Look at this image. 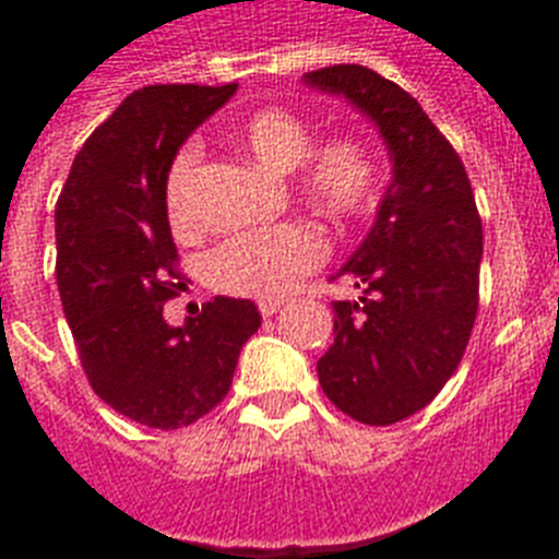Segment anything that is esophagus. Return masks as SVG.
Segmentation results:
<instances>
[{
    "label": "esophagus",
    "instance_id": "esophagus-1",
    "mask_svg": "<svg viewBox=\"0 0 559 559\" xmlns=\"http://www.w3.org/2000/svg\"><path fill=\"white\" fill-rule=\"evenodd\" d=\"M258 307H261L263 319H270V316H275L281 310V301H275V298H263V301H258Z\"/></svg>",
    "mask_w": 559,
    "mask_h": 559
}]
</instances>
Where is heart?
I'll list each match as a JSON object with an SVG mask.
<instances>
[{
    "label": "heart",
    "instance_id": "1",
    "mask_svg": "<svg viewBox=\"0 0 559 559\" xmlns=\"http://www.w3.org/2000/svg\"><path fill=\"white\" fill-rule=\"evenodd\" d=\"M237 139L272 174L296 170L298 191L333 219H348L371 205L380 168L357 135H331L313 144V130L293 109L263 107L237 124ZM200 144H186L170 162L165 209L170 226H188V191ZM324 258L322 237L307 223H278L226 237L205 258L211 287L231 296L281 298Z\"/></svg>",
    "mask_w": 559,
    "mask_h": 559
}]
</instances>
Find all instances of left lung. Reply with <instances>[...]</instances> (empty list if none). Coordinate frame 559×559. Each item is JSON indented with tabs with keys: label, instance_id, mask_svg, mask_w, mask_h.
I'll use <instances>...</instances> for the list:
<instances>
[{
	"label": "left lung",
	"instance_id": "obj_1",
	"mask_svg": "<svg viewBox=\"0 0 559 559\" xmlns=\"http://www.w3.org/2000/svg\"><path fill=\"white\" fill-rule=\"evenodd\" d=\"M305 81L366 112L394 162L373 228L340 270L362 296L333 301L336 340L316 368L340 412L397 424L432 403L467 348L481 266L476 197L455 147L397 83L357 63Z\"/></svg>",
	"mask_w": 559,
	"mask_h": 559
}]
</instances>
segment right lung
Listing matches in <instances>:
<instances>
[{"label": "right lung", "mask_w": 559, "mask_h": 559, "mask_svg": "<svg viewBox=\"0 0 559 559\" xmlns=\"http://www.w3.org/2000/svg\"><path fill=\"white\" fill-rule=\"evenodd\" d=\"M235 90H135L86 139L57 200V287L86 380L107 406L151 429L209 415L261 328L249 298L217 296L182 328L162 316L182 289L165 209L168 168L193 127Z\"/></svg>", "instance_id": "right-lung-1"}]
</instances>
